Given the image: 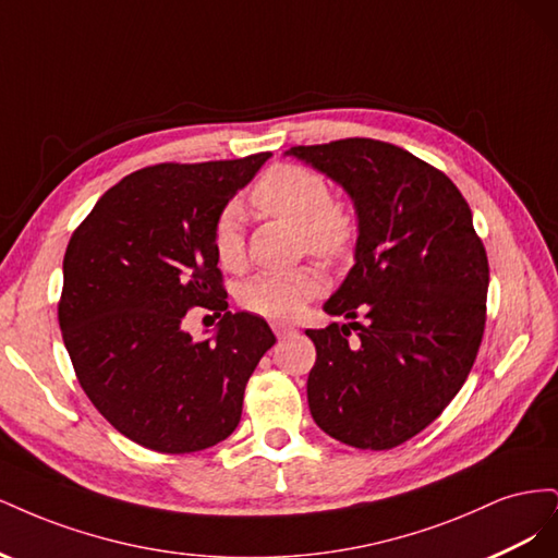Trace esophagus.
Segmentation results:
<instances>
[{
	"label": "esophagus",
	"instance_id": "obj_1",
	"mask_svg": "<svg viewBox=\"0 0 558 558\" xmlns=\"http://www.w3.org/2000/svg\"><path fill=\"white\" fill-rule=\"evenodd\" d=\"M272 330L277 337H286V335H293L295 332V326L291 324H283V320H275L272 324Z\"/></svg>",
	"mask_w": 558,
	"mask_h": 558
}]
</instances>
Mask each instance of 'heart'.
Segmentation results:
<instances>
[{
	"label": "heart",
	"mask_w": 558,
	"mask_h": 558,
	"mask_svg": "<svg viewBox=\"0 0 558 558\" xmlns=\"http://www.w3.org/2000/svg\"><path fill=\"white\" fill-rule=\"evenodd\" d=\"M251 207L260 216L281 218L298 228V246L324 260L349 258L359 240V216L347 199L332 197L328 179L314 167L279 162L256 181L248 193ZM216 260L226 269L244 265L242 218L238 207H226L211 228ZM324 291L318 267H298L289 272H263L248 279L240 302L265 318H293L307 302Z\"/></svg>",
	"instance_id": "heart-1"
}]
</instances>
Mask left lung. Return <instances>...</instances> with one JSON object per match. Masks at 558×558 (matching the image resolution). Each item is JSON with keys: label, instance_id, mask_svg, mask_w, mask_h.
I'll return each instance as SVG.
<instances>
[{"label": "left lung", "instance_id": "1", "mask_svg": "<svg viewBox=\"0 0 558 558\" xmlns=\"http://www.w3.org/2000/svg\"><path fill=\"white\" fill-rule=\"evenodd\" d=\"M289 154L342 183L359 211L356 265L324 307L349 324L307 330L310 412L349 447L393 449L442 414L477 359L486 248L461 191L410 150L351 137Z\"/></svg>", "mask_w": 558, "mask_h": 558}]
</instances>
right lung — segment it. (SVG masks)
Wrapping results in <instances>:
<instances>
[{
  "label": "right lung",
  "instance_id": "1",
  "mask_svg": "<svg viewBox=\"0 0 558 558\" xmlns=\"http://www.w3.org/2000/svg\"><path fill=\"white\" fill-rule=\"evenodd\" d=\"M269 156L144 167L111 185L66 244L58 320L76 379L146 449L193 453L226 440L277 342L265 318L226 312L211 246L218 214ZM193 306L225 314L214 341L182 330Z\"/></svg>",
  "mask_w": 558,
  "mask_h": 558
}]
</instances>
